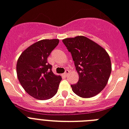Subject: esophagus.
Masks as SVG:
<instances>
[{"mask_svg":"<svg viewBox=\"0 0 129 129\" xmlns=\"http://www.w3.org/2000/svg\"><path fill=\"white\" fill-rule=\"evenodd\" d=\"M69 73V70H66L65 71V72H64V76H66V77H67V76L68 75V74Z\"/></svg>","mask_w":129,"mask_h":129,"instance_id":"obj_1","label":"esophagus"}]
</instances>
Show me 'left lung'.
Here are the masks:
<instances>
[{
	"instance_id": "left-lung-1",
	"label": "left lung",
	"mask_w": 129,
	"mask_h": 129,
	"mask_svg": "<svg viewBox=\"0 0 129 129\" xmlns=\"http://www.w3.org/2000/svg\"><path fill=\"white\" fill-rule=\"evenodd\" d=\"M62 42L71 54L79 74L78 83L71 85L73 92L84 98L98 94L106 87L111 73L108 54L84 36L64 39Z\"/></svg>"
}]
</instances>
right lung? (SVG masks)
<instances>
[{
  "instance_id": "right-lung-1",
  "label": "right lung",
  "mask_w": 129,
  "mask_h": 129,
  "mask_svg": "<svg viewBox=\"0 0 129 129\" xmlns=\"http://www.w3.org/2000/svg\"><path fill=\"white\" fill-rule=\"evenodd\" d=\"M58 43V39L39 41L24 50L18 59L19 81L25 91L34 98L47 100L57 92L62 78L53 73L52 66L47 60Z\"/></svg>"
}]
</instances>
